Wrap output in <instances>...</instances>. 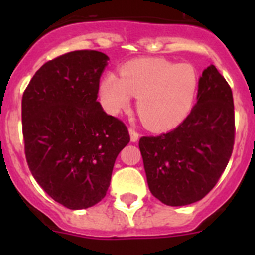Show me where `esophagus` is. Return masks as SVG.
Returning <instances> with one entry per match:
<instances>
[{"label":"esophagus","instance_id":"1","mask_svg":"<svg viewBox=\"0 0 255 255\" xmlns=\"http://www.w3.org/2000/svg\"><path fill=\"white\" fill-rule=\"evenodd\" d=\"M128 132H129L130 140H132V142H137V140L139 139V133H138L137 130L134 129V128L129 127V129H128Z\"/></svg>","mask_w":255,"mask_h":255}]
</instances>
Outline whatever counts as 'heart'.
I'll list each match as a JSON object with an SVG mask.
<instances>
[{
    "mask_svg": "<svg viewBox=\"0 0 255 255\" xmlns=\"http://www.w3.org/2000/svg\"><path fill=\"white\" fill-rule=\"evenodd\" d=\"M199 90V73L191 64L140 59L126 64L121 75L109 73L100 84L106 110L118 113L138 97L137 111L148 127L166 129L185 120Z\"/></svg>",
    "mask_w": 255,
    "mask_h": 255,
    "instance_id": "b5f03b06",
    "label": "heart"
}]
</instances>
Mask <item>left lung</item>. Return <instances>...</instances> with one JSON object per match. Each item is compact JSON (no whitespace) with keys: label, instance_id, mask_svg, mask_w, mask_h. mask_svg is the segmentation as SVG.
Returning <instances> with one entry per match:
<instances>
[{"label":"left lung","instance_id":"obj_1","mask_svg":"<svg viewBox=\"0 0 255 255\" xmlns=\"http://www.w3.org/2000/svg\"><path fill=\"white\" fill-rule=\"evenodd\" d=\"M196 100L175 129L139 139L149 190L168 206H185L204 199L232 155L236 133L232 90L215 65L202 73Z\"/></svg>","mask_w":255,"mask_h":255}]
</instances>
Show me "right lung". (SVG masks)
<instances>
[{"mask_svg":"<svg viewBox=\"0 0 255 255\" xmlns=\"http://www.w3.org/2000/svg\"><path fill=\"white\" fill-rule=\"evenodd\" d=\"M109 56L75 50L45 63L22 97V128L28 166L42 189L70 210L101 201L113 165L129 143L122 121L97 101Z\"/></svg>","mask_w":255,"mask_h":255,"instance_id":"obj_1","label":"right lung"}]
</instances>
